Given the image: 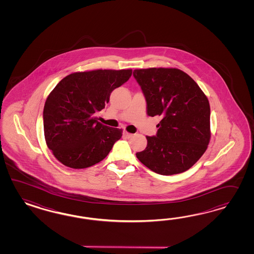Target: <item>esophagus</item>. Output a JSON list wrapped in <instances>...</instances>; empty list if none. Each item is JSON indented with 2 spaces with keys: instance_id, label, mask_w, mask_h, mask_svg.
Returning <instances> with one entry per match:
<instances>
[{
  "instance_id": "obj_1",
  "label": "esophagus",
  "mask_w": 254,
  "mask_h": 254,
  "mask_svg": "<svg viewBox=\"0 0 254 254\" xmlns=\"http://www.w3.org/2000/svg\"><path fill=\"white\" fill-rule=\"evenodd\" d=\"M124 136L126 137V138H129L133 136V134L132 133H129V132H127V131H125L123 133Z\"/></svg>"
}]
</instances>
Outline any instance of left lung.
<instances>
[{
  "label": "left lung",
  "instance_id": "left-lung-1",
  "mask_svg": "<svg viewBox=\"0 0 254 254\" xmlns=\"http://www.w3.org/2000/svg\"><path fill=\"white\" fill-rule=\"evenodd\" d=\"M147 102L149 116H161L157 134L147 136L137 158L161 175L192 168L210 139V107L207 96L185 71L176 68L134 69Z\"/></svg>",
  "mask_w": 254,
  "mask_h": 254
}]
</instances>
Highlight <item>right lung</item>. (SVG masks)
Segmentation results:
<instances>
[{
  "label": "right lung",
  "instance_id": "add662e5",
  "mask_svg": "<svg viewBox=\"0 0 254 254\" xmlns=\"http://www.w3.org/2000/svg\"><path fill=\"white\" fill-rule=\"evenodd\" d=\"M132 69H94L64 77L48 95L44 108L46 145L71 169H85L103 160L122 129L110 127L95 116Z\"/></svg>",
  "mask_w": 254,
  "mask_h": 254
}]
</instances>
